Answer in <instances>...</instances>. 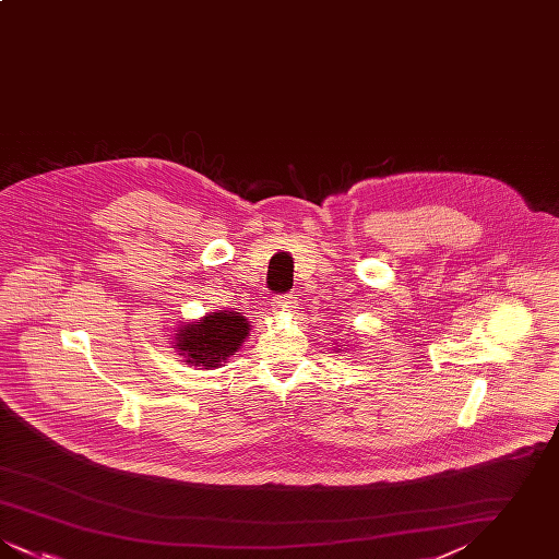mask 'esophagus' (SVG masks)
Here are the masks:
<instances>
[{
	"label": "esophagus",
	"instance_id": "obj_1",
	"mask_svg": "<svg viewBox=\"0 0 559 559\" xmlns=\"http://www.w3.org/2000/svg\"><path fill=\"white\" fill-rule=\"evenodd\" d=\"M295 308V297L293 295H276L274 299H272V310L274 312H289Z\"/></svg>",
	"mask_w": 559,
	"mask_h": 559
}]
</instances>
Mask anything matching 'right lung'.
Returning <instances> with one entry per match:
<instances>
[{
  "label": "right lung",
  "mask_w": 559,
  "mask_h": 559,
  "mask_svg": "<svg viewBox=\"0 0 559 559\" xmlns=\"http://www.w3.org/2000/svg\"><path fill=\"white\" fill-rule=\"evenodd\" d=\"M249 320L240 312H212L199 322L182 324L176 333V349L190 367L217 369L249 335Z\"/></svg>",
  "instance_id": "1"
}]
</instances>
